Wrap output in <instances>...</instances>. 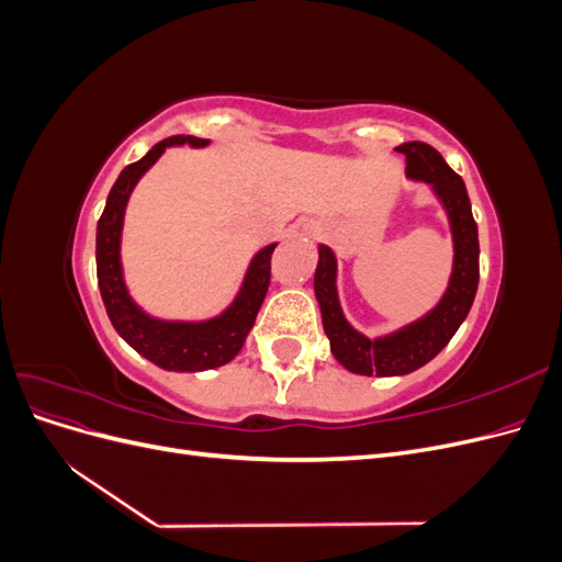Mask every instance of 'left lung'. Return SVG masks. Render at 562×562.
Instances as JSON below:
<instances>
[{
	"label": "left lung",
	"mask_w": 562,
	"mask_h": 562,
	"mask_svg": "<svg viewBox=\"0 0 562 562\" xmlns=\"http://www.w3.org/2000/svg\"><path fill=\"white\" fill-rule=\"evenodd\" d=\"M396 151L405 155L407 176L434 184L436 194L443 201L454 234V269L448 293L431 314L396 335L372 342L345 321L335 291V255L326 246L318 248L314 291L321 304L323 330L330 339L335 359L359 375H405L429 363L462 326L479 291V227L471 213L464 180L446 164L440 151L427 143H403Z\"/></svg>",
	"instance_id": "left-lung-1"
}]
</instances>
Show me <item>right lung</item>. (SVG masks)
Listing matches in <instances>:
<instances>
[{"label": "right lung", "instance_id": "right-lung-1", "mask_svg": "<svg viewBox=\"0 0 562 562\" xmlns=\"http://www.w3.org/2000/svg\"><path fill=\"white\" fill-rule=\"evenodd\" d=\"M182 143L201 147L209 140L194 138V135H171V138L151 147L140 161L128 164L119 173L110 190L105 211L98 220L95 271L100 295H103L114 330L155 366L176 372H196L225 366L241 351L246 335L265 302L271 281V255H274L277 246H267L262 252L255 255L241 295L220 318L206 323H161L145 316L135 307L126 293L122 262H119V236H122L126 201L133 184L159 159L161 151L168 145Z\"/></svg>", "mask_w": 562, "mask_h": 562}]
</instances>
